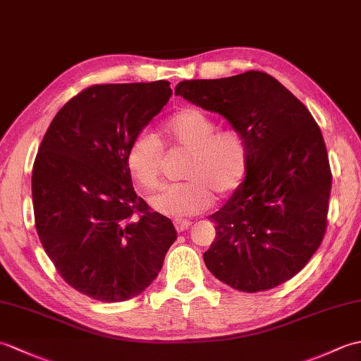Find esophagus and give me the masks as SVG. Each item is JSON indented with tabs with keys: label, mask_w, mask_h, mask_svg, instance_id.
Wrapping results in <instances>:
<instances>
[{
	"label": "esophagus",
	"mask_w": 361,
	"mask_h": 361,
	"mask_svg": "<svg viewBox=\"0 0 361 361\" xmlns=\"http://www.w3.org/2000/svg\"><path fill=\"white\" fill-rule=\"evenodd\" d=\"M173 225H175V228H176V231H178V233H183V231H186V229H189L190 226H192V221H189V220H181V219H175Z\"/></svg>",
	"instance_id": "34e87169"
}]
</instances>
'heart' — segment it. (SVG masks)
Segmentation results:
<instances>
[{"label": "heart", "mask_w": 361, "mask_h": 361, "mask_svg": "<svg viewBox=\"0 0 361 361\" xmlns=\"http://www.w3.org/2000/svg\"><path fill=\"white\" fill-rule=\"evenodd\" d=\"M217 124L198 109H183L161 126V133L175 147L189 152L183 176L152 197V206L167 216H195L209 208L214 194L226 197L239 188L248 169L247 137L237 128L217 130ZM126 163L130 175L145 189L161 185L163 145L149 130L137 132L130 141Z\"/></svg>", "instance_id": "obj_1"}]
</instances>
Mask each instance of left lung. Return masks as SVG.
I'll use <instances>...</instances> for the list:
<instances>
[{"label": "left lung", "instance_id": "obj_1", "mask_svg": "<svg viewBox=\"0 0 361 361\" xmlns=\"http://www.w3.org/2000/svg\"><path fill=\"white\" fill-rule=\"evenodd\" d=\"M175 96L221 114L248 142L247 176L209 217L216 240L203 255L208 270L247 293L287 282L307 265L327 228L332 173L315 119L262 71L183 80Z\"/></svg>", "mask_w": 361, "mask_h": 361}]
</instances>
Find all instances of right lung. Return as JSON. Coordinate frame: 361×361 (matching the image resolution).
<instances>
[{"label":"right lung","mask_w":361,"mask_h":361,"mask_svg":"<svg viewBox=\"0 0 361 361\" xmlns=\"http://www.w3.org/2000/svg\"><path fill=\"white\" fill-rule=\"evenodd\" d=\"M171 83H106L59 110L32 171L35 228L59 274L96 301L147 288L176 239L172 221L137 197L126 155L163 110Z\"/></svg>","instance_id":"right-lung-1"}]
</instances>
